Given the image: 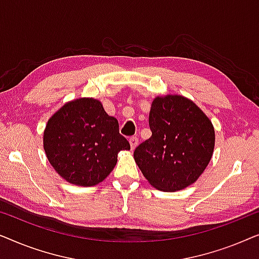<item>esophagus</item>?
<instances>
[{
	"label": "esophagus",
	"instance_id": "esophagus-1",
	"mask_svg": "<svg viewBox=\"0 0 259 259\" xmlns=\"http://www.w3.org/2000/svg\"><path fill=\"white\" fill-rule=\"evenodd\" d=\"M130 145H131V150L133 151L134 148L138 146V138L137 137L131 138V139H130Z\"/></svg>",
	"mask_w": 259,
	"mask_h": 259
}]
</instances>
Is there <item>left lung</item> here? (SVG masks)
<instances>
[{"label":"left lung","mask_w":259,"mask_h":259,"mask_svg":"<svg viewBox=\"0 0 259 259\" xmlns=\"http://www.w3.org/2000/svg\"><path fill=\"white\" fill-rule=\"evenodd\" d=\"M148 123L152 137L133 154L147 182L168 192L196 183L213 154L211 120L192 100L168 94L152 102Z\"/></svg>","instance_id":"1"}]
</instances>
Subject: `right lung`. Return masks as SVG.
<instances>
[{
    "instance_id": "right-lung-1",
    "label": "right lung",
    "mask_w": 259,
    "mask_h": 259,
    "mask_svg": "<svg viewBox=\"0 0 259 259\" xmlns=\"http://www.w3.org/2000/svg\"><path fill=\"white\" fill-rule=\"evenodd\" d=\"M44 148L58 175L73 185L94 186L104 182L130 143L119 133L114 116L94 98L67 102L48 120Z\"/></svg>"
}]
</instances>
